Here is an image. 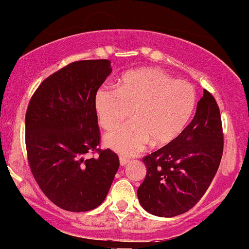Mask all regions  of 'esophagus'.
<instances>
[{"label": "esophagus", "mask_w": 249, "mask_h": 249, "mask_svg": "<svg viewBox=\"0 0 249 249\" xmlns=\"http://www.w3.org/2000/svg\"><path fill=\"white\" fill-rule=\"evenodd\" d=\"M128 162H129V159L124 158V156H120V164H121V166H125Z\"/></svg>", "instance_id": "obj_1"}]
</instances>
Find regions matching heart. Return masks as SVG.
Listing matches in <instances>:
<instances>
[{
	"instance_id": "obj_1",
	"label": "heart",
	"mask_w": 249,
	"mask_h": 249,
	"mask_svg": "<svg viewBox=\"0 0 249 249\" xmlns=\"http://www.w3.org/2000/svg\"><path fill=\"white\" fill-rule=\"evenodd\" d=\"M196 96L191 83L174 80L155 68L125 72L117 88L102 86L94 106L102 128L111 130L131 115L134 120L107 134L108 147L122 155H134L152 140L166 144L185 129L194 110Z\"/></svg>"
}]
</instances>
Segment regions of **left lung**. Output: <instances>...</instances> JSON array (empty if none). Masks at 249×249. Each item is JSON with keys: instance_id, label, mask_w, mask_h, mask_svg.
Segmentation results:
<instances>
[{"instance_id": "8db88e82", "label": "left lung", "mask_w": 249, "mask_h": 249, "mask_svg": "<svg viewBox=\"0 0 249 249\" xmlns=\"http://www.w3.org/2000/svg\"><path fill=\"white\" fill-rule=\"evenodd\" d=\"M222 152L219 106L205 89L191 124L168 144L142 159L147 168L138 189L142 207L156 216L186 213L208 189Z\"/></svg>"}]
</instances>
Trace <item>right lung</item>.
<instances>
[{
  "label": "right lung",
  "instance_id": "add662e5",
  "mask_svg": "<svg viewBox=\"0 0 249 249\" xmlns=\"http://www.w3.org/2000/svg\"><path fill=\"white\" fill-rule=\"evenodd\" d=\"M111 72L109 60L76 61L47 77L26 113L28 162L41 191L57 207L87 212L105 201L119 169L100 149L94 97ZM88 152L98 156L88 159Z\"/></svg>",
  "mask_w": 249,
  "mask_h": 249
}]
</instances>
